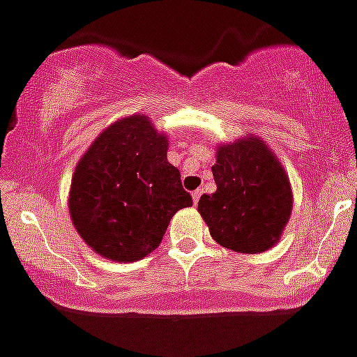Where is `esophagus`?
Listing matches in <instances>:
<instances>
[{
    "label": "esophagus",
    "mask_w": 357,
    "mask_h": 357,
    "mask_svg": "<svg viewBox=\"0 0 357 357\" xmlns=\"http://www.w3.org/2000/svg\"><path fill=\"white\" fill-rule=\"evenodd\" d=\"M202 188H197V190H194L192 192V202H194V205H197V202H199V197H202Z\"/></svg>",
    "instance_id": "esophagus-1"
}]
</instances>
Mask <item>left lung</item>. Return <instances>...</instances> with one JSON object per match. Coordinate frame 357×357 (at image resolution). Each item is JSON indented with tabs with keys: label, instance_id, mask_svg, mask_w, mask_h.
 <instances>
[{
	"label": "left lung",
	"instance_id": "1",
	"mask_svg": "<svg viewBox=\"0 0 357 357\" xmlns=\"http://www.w3.org/2000/svg\"><path fill=\"white\" fill-rule=\"evenodd\" d=\"M214 194L197 211L221 247L241 254L265 252L280 241L292 212L285 169L261 137L245 136L215 151Z\"/></svg>",
	"mask_w": 357,
	"mask_h": 357
}]
</instances>
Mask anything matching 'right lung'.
<instances>
[{
  "instance_id": "right-lung-1",
  "label": "right lung",
  "mask_w": 357,
  "mask_h": 357,
  "mask_svg": "<svg viewBox=\"0 0 357 357\" xmlns=\"http://www.w3.org/2000/svg\"><path fill=\"white\" fill-rule=\"evenodd\" d=\"M167 149L165 134L134 114L105 128L77 161L68 212L96 254L118 263L149 256L172 215L192 205Z\"/></svg>"
}]
</instances>
